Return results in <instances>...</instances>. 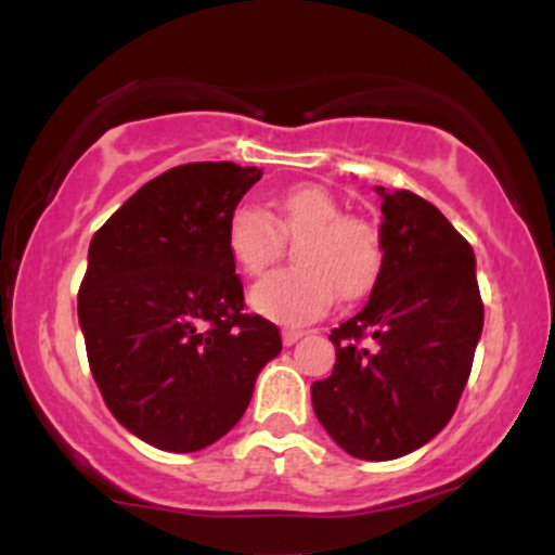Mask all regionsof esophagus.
Instances as JSON below:
<instances>
[{"label": "esophagus", "instance_id": "34e87169", "mask_svg": "<svg viewBox=\"0 0 555 555\" xmlns=\"http://www.w3.org/2000/svg\"><path fill=\"white\" fill-rule=\"evenodd\" d=\"M302 336H305V331H299V328H284V331H282L284 347H292V344H297L299 339H302Z\"/></svg>", "mask_w": 555, "mask_h": 555}]
</instances>
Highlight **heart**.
<instances>
[{
	"instance_id": "obj_1",
	"label": "heart",
	"mask_w": 555,
	"mask_h": 555,
	"mask_svg": "<svg viewBox=\"0 0 555 555\" xmlns=\"http://www.w3.org/2000/svg\"><path fill=\"white\" fill-rule=\"evenodd\" d=\"M295 245V269L276 271L250 292V305L271 321L297 326L323 315L339 297L362 299L384 269L378 227L344 214L341 203L318 184H295L263 208L240 206L229 216V256L247 276H263Z\"/></svg>"
}]
</instances>
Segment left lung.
<instances>
[{
    "label": "left lung",
    "mask_w": 555,
    "mask_h": 555,
    "mask_svg": "<svg viewBox=\"0 0 555 555\" xmlns=\"http://www.w3.org/2000/svg\"><path fill=\"white\" fill-rule=\"evenodd\" d=\"M384 269L358 315L331 331L336 365L313 384V410L347 454L399 460L454 415L482 331L469 242L433 203L386 193Z\"/></svg>",
    "instance_id": "1"
}]
</instances>
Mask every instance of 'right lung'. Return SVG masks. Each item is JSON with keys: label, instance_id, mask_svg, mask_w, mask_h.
Segmentation results:
<instances>
[{"label": "right lung", "instance_id": "1", "mask_svg": "<svg viewBox=\"0 0 555 555\" xmlns=\"http://www.w3.org/2000/svg\"><path fill=\"white\" fill-rule=\"evenodd\" d=\"M260 180L232 162L182 164L127 197L88 247L78 318L106 406L140 441L201 451L250 404L282 334L245 313L227 224Z\"/></svg>", "mask_w": 555, "mask_h": 555}]
</instances>
